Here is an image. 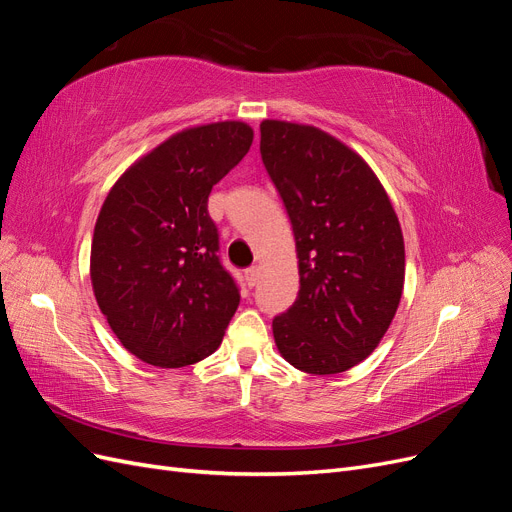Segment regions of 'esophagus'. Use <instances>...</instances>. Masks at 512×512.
<instances>
[{
  "label": "esophagus",
  "mask_w": 512,
  "mask_h": 512,
  "mask_svg": "<svg viewBox=\"0 0 512 512\" xmlns=\"http://www.w3.org/2000/svg\"><path fill=\"white\" fill-rule=\"evenodd\" d=\"M258 267H250V269H245V273H243V277H245V284L247 286H256V282H258Z\"/></svg>",
  "instance_id": "obj_1"
}]
</instances>
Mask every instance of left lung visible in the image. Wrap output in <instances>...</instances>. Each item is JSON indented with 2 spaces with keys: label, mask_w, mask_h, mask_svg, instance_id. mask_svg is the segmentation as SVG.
I'll return each instance as SVG.
<instances>
[{
  "label": "left lung",
  "mask_w": 512,
  "mask_h": 512,
  "mask_svg": "<svg viewBox=\"0 0 512 512\" xmlns=\"http://www.w3.org/2000/svg\"><path fill=\"white\" fill-rule=\"evenodd\" d=\"M260 156L280 192L299 258V297L273 337L301 371L359 365L389 331L404 292V235L369 164L316 126L260 123Z\"/></svg>",
  "instance_id": "obj_1"
}]
</instances>
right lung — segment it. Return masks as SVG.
<instances>
[{"label":"right lung","instance_id":"right-lung-1","mask_svg":"<svg viewBox=\"0 0 512 512\" xmlns=\"http://www.w3.org/2000/svg\"><path fill=\"white\" fill-rule=\"evenodd\" d=\"M252 141L243 121L185 128L138 158L108 192L89 275L108 327L136 359L177 369L220 348L239 288L220 262L207 200Z\"/></svg>","mask_w":512,"mask_h":512}]
</instances>
